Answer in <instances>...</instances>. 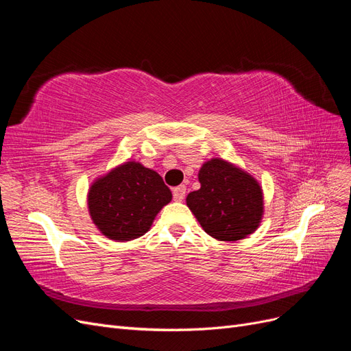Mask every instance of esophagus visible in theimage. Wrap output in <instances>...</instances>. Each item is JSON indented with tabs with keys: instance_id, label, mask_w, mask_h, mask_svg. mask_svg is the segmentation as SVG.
Returning <instances> with one entry per match:
<instances>
[{
	"instance_id": "34e87169",
	"label": "esophagus",
	"mask_w": 351,
	"mask_h": 351,
	"mask_svg": "<svg viewBox=\"0 0 351 351\" xmlns=\"http://www.w3.org/2000/svg\"><path fill=\"white\" fill-rule=\"evenodd\" d=\"M186 196V186H177L173 189V197L176 202H182Z\"/></svg>"
}]
</instances>
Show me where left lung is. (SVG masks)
Returning a JSON list of instances; mask_svg holds the SVG:
<instances>
[{"mask_svg":"<svg viewBox=\"0 0 351 351\" xmlns=\"http://www.w3.org/2000/svg\"><path fill=\"white\" fill-rule=\"evenodd\" d=\"M200 189L186 204L210 237L236 241L256 231L263 215L262 187L249 173L221 158L199 169Z\"/></svg>","mask_w":351,"mask_h":351,"instance_id":"obj_1","label":"left lung"}]
</instances>
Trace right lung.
I'll return each instance as SVG.
<instances>
[{"mask_svg":"<svg viewBox=\"0 0 351 351\" xmlns=\"http://www.w3.org/2000/svg\"><path fill=\"white\" fill-rule=\"evenodd\" d=\"M173 199L162 177L129 161L95 180L88 193L93 224L105 237L130 241L149 231L155 217Z\"/></svg>","mask_w":351,"mask_h":351,"instance_id":"right-lung-1","label":"right lung"}]
</instances>
